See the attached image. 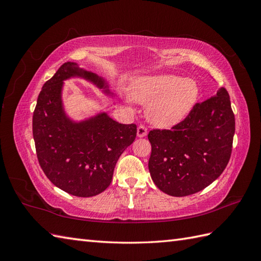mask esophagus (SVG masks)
Segmentation results:
<instances>
[{"mask_svg":"<svg viewBox=\"0 0 261 261\" xmlns=\"http://www.w3.org/2000/svg\"><path fill=\"white\" fill-rule=\"evenodd\" d=\"M147 127L145 125H139L138 128H137V136L138 137H145L147 135Z\"/></svg>","mask_w":261,"mask_h":261,"instance_id":"obj_1","label":"esophagus"}]
</instances>
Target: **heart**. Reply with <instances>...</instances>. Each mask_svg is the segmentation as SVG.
<instances>
[{
	"label": "heart",
	"mask_w": 261,
	"mask_h": 261,
	"mask_svg": "<svg viewBox=\"0 0 261 261\" xmlns=\"http://www.w3.org/2000/svg\"><path fill=\"white\" fill-rule=\"evenodd\" d=\"M199 96L198 85L176 75L146 77L133 86L132 97L148 106L149 121L160 127H170L183 121Z\"/></svg>",
	"instance_id": "obj_1"
}]
</instances>
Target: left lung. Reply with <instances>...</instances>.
Returning a JSON list of instances; mask_svg holds the SVG:
<instances>
[{
  "label": "left lung",
  "instance_id": "left-lung-1",
  "mask_svg": "<svg viewBox=\"0 0 261 261\" xmlns=\"http://www.w3.org/2000/svg\"><path fill=\"white\" fill-rule=\"evenodd\" d=\"M235 117L225 88L196 103L171 129H152L149 172L156 187L174 197L202 191L216 180L230 161Z\"/></svg>",
  "mask_w": 261,
  "mask_h": 261
}]
</instances>
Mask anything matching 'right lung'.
<instances>
[{"mask_svg": "<svg viewBox=\"0 0 261 261\" xmlns=\"http://www.w3.org/2000/svg\"><path fill=\"white\" fill-rule=\"evenodd\" d=\"M86 78L107 88L103 78L64 63L39 93L33 116V135L39 164L52 183L77 197L96 196L111 184L115 164L136 138V124H121L106 113L75 123L62 107L63 81ZM107 93H110L106 89Z\"/></svg>", "mask_w": 261, "mask_h": 261, "instance_id": "add662e5", "label": "right lung"}]
</instances>
